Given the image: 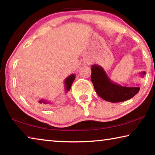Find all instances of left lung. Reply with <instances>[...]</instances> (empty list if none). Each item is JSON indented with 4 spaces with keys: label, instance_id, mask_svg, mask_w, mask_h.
Wrapping results in <instances>:
<instances>
[{
    "label": "left lung",
    "instance_id": "obj_1",
    "mask_svg": "<svg viewBox=\"0 0 155 155\" xmlns=\"http://www.w3.org/2000/svg\"><path fill=\"white\" fill-rule=\"evenodd\" d=\"M91 80L98 95L111 103H120L132 98L140 91L139 87H127L115 83L110 79L106 72L98 65H91ZM145 72H140L141 77Z\"/></svg>",
    "mask_w": 155,
    "mask_h": 155
}]
</instances>
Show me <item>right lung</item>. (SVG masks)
<instances>
[{"label": "right lung", "mask_w": 155, "mask_h": 155, "mask_svg": "<svg viewBox=\"0 0 155 155\" xmlns=\"http://www.w3.org/2000/svg\"><path fill=\"white\" fill-rule=\"evenodd\" d=\"M75 79V75L74 74H70L69 77H68L66 78H65L64 81V85H65V92H68V91H70V88H71L72 84L74 82V81ZM38 103L41 104V106H49L50 104H51L52 103L50 101H46L44 99H41L38 101Z\"/></svg>", "instance_id": "1"}]
</instances>
